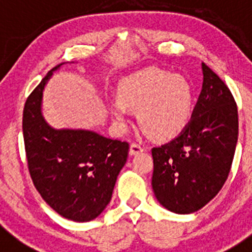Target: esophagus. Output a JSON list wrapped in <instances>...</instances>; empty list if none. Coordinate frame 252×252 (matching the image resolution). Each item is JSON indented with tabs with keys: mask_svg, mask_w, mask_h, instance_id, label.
Listing matches in <instances>:
<instances>
[{
	"mask_svg": "<svg viewBox=\"0 0 252 252\" xmlns=\"http://www.w3.org/2000/svg\"><path fill=\"white\" fill-rule=\"evenodd\" d=\"M144 151V148H142L141 145H139V144H131L130 145V155L132 157V155H136V154H140Z\"/></svg>",
	"mask_w": 252,
	"mask_h": 252,
	"instance_id": "34e87169",
	"label": "esophagus"
}]
</instances>
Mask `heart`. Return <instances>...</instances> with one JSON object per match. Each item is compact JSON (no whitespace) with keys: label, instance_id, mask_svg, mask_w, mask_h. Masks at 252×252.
I'll return each instance as SVG.
<instances>
[{"label":"heart","instance_id":"1","mask_svg":"<svg viewBox=\"0 0 252 252\" xmlns=\"http://www.w3.org/2000/svg\"><path fill=\"white\" fill-rule=\"evenodd\" d=\"M119 99L110 103V112L119 127L130 121V110L149 136L158 141L177 137L192 119L194 92L182 75L161 69H148L120 82Z\"/></svg>","mask_w":252,"mask_h":252}]
</instances>
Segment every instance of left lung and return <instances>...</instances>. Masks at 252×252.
Segmentation results:
<instances>
[{
  "instance_id": "1",
  "label": "left lung",
  "mask_w": 252,
  "mask_h": 252,
  "mask_svg": "<svg viewBox=\"0 0 252 252\" xmlns=\"http://www.w3.org/2000/svg\"><path fill=\"white\" fill-rule=\"evenodd\" d=\"M202 72L201 94L188 126L151 150L154 194L178 215L197 212L221 190L239 136L237 107L230 90L204 63Z\"/></svg>"
}]
</instances>
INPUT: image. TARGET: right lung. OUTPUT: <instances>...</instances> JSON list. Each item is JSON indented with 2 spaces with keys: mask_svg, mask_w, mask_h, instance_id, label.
Returning a JSON list of instances; mask_svg holds the SVG:
<instances>
[{
  "mask_svg": "<svg viewBox=\"0 0 252 252\" xmlns=\"http://www.w3.org/2000/svg\"><path fill=\"white\" fill-rule=\"evenodd\" d=\"M74 63V62H72ZM60 63L26 99L22 117L29 171L35 188L55 212L75 222L98 217L126 164L128 144L83 128H55L43 115V93Z\"/></svg>",
  "mask_w": 252,
  "mask_h": 252,
  "instance_id": "add662e5",
  "label": "right lung"
}]
</instances>
